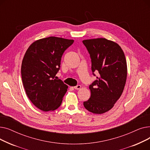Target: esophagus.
<instances>
[{
    "mask_svg": "<svg viewBox=\"0 0 150 150\" xmlns=\"http://www.w3.org/2000/svg\"><path fill=\"white\" fill-rule=\"evenodd\" d=\"M81 85H79V84H78V85H76V86H75L74 87V89H76V90H78V89H80V88H81Z\"/></svg>",
    "mask_w": 150,
    "mask_h": 150,
    "instance_id": "esophagus-1",
    "label": "esophagus"
}]
</instances>
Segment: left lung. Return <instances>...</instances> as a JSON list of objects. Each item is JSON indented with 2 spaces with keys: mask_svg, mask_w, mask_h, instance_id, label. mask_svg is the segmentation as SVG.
<instances>
[{
  "mask_svg": "<svg viewBox=\"0 0 150 150\" xmlns=\"http://www.w3.org/2000/svg\"><path fill=\"white\" fill-rule=\"evenodd\" d=\"M91 59L92 74L97 80L89 85L91 97L84 101V108L93 114L109 111L119 99L127 76L125 54L117 43L105 38L83 41Z\"/></svg>",
  "mask_w": 150,
  "mask_h": 150,
  "instance_id": "left-lung-1",
  "label": "left lung"
}]
</instances>
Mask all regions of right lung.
I'll use <instances>...</instances> for the list:
<instances>
[{
	"label": "right lung",
	"mask_w": 150,
	"mask_h": 150,
	"mask_svg": "<svg viewBox=\"0 0 150 150\" xmlns=\"http://www.w3.org/2000/svg\"><path fill=\"white\" fill-rule=\"evenodd\" d=\"M72 39L49 37L31 44L23 58L21 75L27 97L43 111L58 108L68 86L56 75L60 69L61 57L74 43Z\"/></svg>",
	"instance_id": "right-lung-1"
}]
</instances>
